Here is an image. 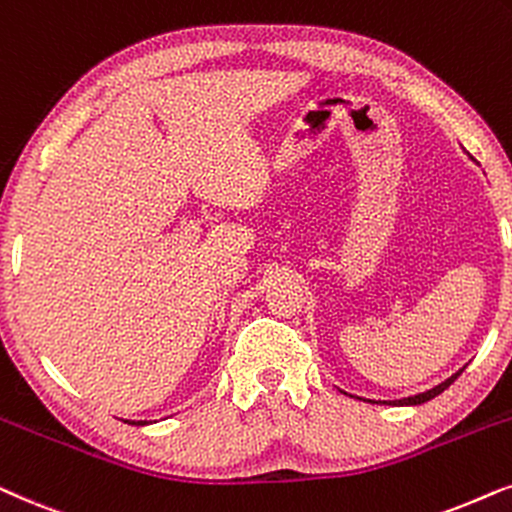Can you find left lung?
Segmentation results:
<instances>
[{
  "label": "left lung",
  "mask_w": 512,
  "mask_h": 512,
  "mask_svg": "<svg viewBox=\"0 0 512 512\" xmlns=\"http://www.w3.org/2000/svg\"><path fill=\"white\" fill-rule=\"evenodd\" d=\"M463 370H459L456 374H452V377H449L447 381H442V384H438L435 388H431V391H426V393H419V395H412V398H403V400H393V405H421V403H428V400L431 398H435V395H440L442 391H445V388H449L454 384V379L459 377Z\"/></svg>",
  "instance_id": "obj_1"
}]
</instances>
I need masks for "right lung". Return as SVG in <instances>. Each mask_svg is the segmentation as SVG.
<instances>
[{"mask_svg": "<svg viewBox=\"0 0 512 512\" xmlns=\"http://www.w3.org/2000/svg\"><path fill=\"white\" fill-rule=\"evenodd\" d=\"M138 424H140V421H138Z\"/></svg>", "mask_w": 512, "mask_h": 512, "instance_id": "obj_1", "label": "right lung"}]
</instances>
